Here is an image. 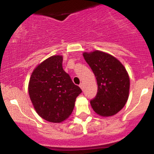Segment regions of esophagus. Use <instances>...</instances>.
<instances>
[{"instance_id": "obj_1", "label": "esophagus", "mask_w": 154, "mask_h": 154, "mask_svg": "<svg viewBox=\"0 0 154 154\" xmlns=\"http://www.w3.org/2000/svg\"><path fill=\"white\" fill-rule=\"evenodd\" d=\"M80 88H81L82 90L83 89V83H80Z\"/></svg>"}]
</instances>
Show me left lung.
Listing matches in <instances>:
<instances>
[{
    "mask_svg": "<svg viewBox=\"0 0 154 154\" xmlns=\"http://www.w3.org/2000/svg\"><path fill=\"white\" fill-rule=\"evenodd\" d=\"M83 55L97 80V95L90 101L93 110L103 117L114 116L128 100L130 77L127 70L118 59L103 51L84 52Z\"/></svg>",
    "mask_w": 154,
    "mask_h": 154,
    "instance_id": "8db88e82",
    "label": "left lung"
}]
</instances>
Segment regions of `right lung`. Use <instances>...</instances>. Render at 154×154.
<instances>
[{
	"label": "right lung",
	"instance_id": "right-lung-1",
	"mask_svg": "<svg viewBox=\"0 0 154 154\" xmlns=\"http://www.w3.org/2000/svg\"><path fill=\"white\" fill-rule=\"evenodd\" d=\"M28 92L35 112L45 120L61 123L74 108L82 92L63 68V56L55 55L38 64L32 71Z\"/></svg>",
	"mask_w": 154,
	"mask_h": 154
}]
</instances>
